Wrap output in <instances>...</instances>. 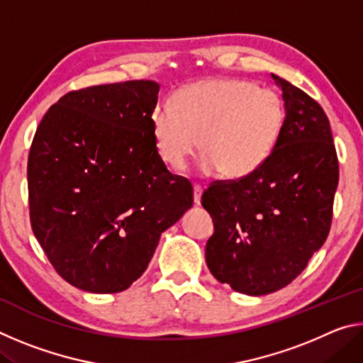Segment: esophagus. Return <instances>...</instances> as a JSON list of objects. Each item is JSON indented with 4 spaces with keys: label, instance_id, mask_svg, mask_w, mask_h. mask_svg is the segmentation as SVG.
<instances>
[{
    "label": "esophagus",
    "instance_id": "esophagus-1",
    "mask_svg": "<svg viewBox=\"0 0 363 363\" xmlns=\"http://www.w3.org/2000/svg\"><path fill=\"white\" fill-rule=\"evenodd\" d=\"M201 194H203V189H201V186H199V184H195V186H194V201H195V205H200Z\"/></svg>",
    "mask_w": 363,
    "mask_h": 363
}]
</instances>
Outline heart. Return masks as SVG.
<instances>
[{
  "label": "heart",
  "instance_id": "b5f03b06",
  "mask_svg": "<svg viewBox=\"0 0 363 363\" xmlns=\"http://www.w3.org/2000/svg\"><path fill=\"white\" fill-rule=\"evenodd\" d=\"M285 121L284 101L269 88L248 79L208 78L177 89L173 106L152 113L160 157L171 169L186 168L200 149L201 169L223 171L242 179L261 167L279 143Z\"/></svg>",
  "mask_w": 363,
  "mask_h": 363
}]
</instances>
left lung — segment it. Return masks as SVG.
Masks as SVG:
<instances>
[{
  "instance_id": "1",
  "label": "left lung",
  "mask_w": 363,
  "mask_h": 363,
  "mask_svg": "<svg viewBox=\"0 0 363 363\" xmlns=\"http://www.w3.org/2000/svg\"><path fill=\"white\" fill-rule=\"evenodd\" d=\"M285 121L274 152L255 173L216 181L201 195L214 233L206 264L232 290L262 296L298 277L330 232L340 167L318 102L274 75Z\"/></svg>"
}]
</instances>
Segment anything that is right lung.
Wrapping results in <instances>:
<instances>
[{
	"instance_id": "1",
	"label": "right lung",
	"mask_w": 363,
	"mask_h": 363,
	"mask_svg": "<svg viewBox=\"0 0 363 363\" xmlns=\"http://www.w3.org/2000/svg\"><path fill=\"white\" fill-rule=\"evenodd\" d=\"M150 79L70 91L28 153L32 229L56 272L89 293H120L145 272L168 227L194 203L153 138Z\"/></svg>"
}]
</instances>
